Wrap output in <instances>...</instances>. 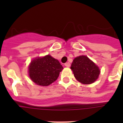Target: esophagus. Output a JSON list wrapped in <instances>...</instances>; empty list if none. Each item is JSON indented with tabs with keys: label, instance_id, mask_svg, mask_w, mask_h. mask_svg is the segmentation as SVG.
Masks as SVG:
<instances>
[{
	"label": "esophagus",
	"instance_id": "1",
	"mask_svg": "<svg viewBox=\"0 0 123 123\" xmlns=\"http://www.w3.org/2000/svg\"><path fill=\"white\" fill-rule=\"evenodd\" d=\"M64 65H65L66 67L68 68L70 66V65H71V64H70V63H69V62H66V63H65V64H64Z\"/></svg>",
	"mask_w": 123,
	"mask_h": 123
}]
</instances>
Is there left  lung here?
<instances>
[{
    "label": "left lung",
    "mask_w": 123,
    "mask_h": 123,
    "mask_svg": "<svg viewBox=\"0 0 123 123\" xmlns=\"http://www.w3.org/2000/svg\"><path fill=\"white\" fill-rule=\"evenodd\" d=\"M71 69L75 79L82 84H91L99 77L100 69L87 56L80 55L74 59Z\"/></svg>",
    "instance_id": "left-lung-1"
}]
</instances>
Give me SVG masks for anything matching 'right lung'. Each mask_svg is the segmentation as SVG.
Segmentation results:
<instances>
[{"instance_id": "add662e5", "label": "right lung", "mask_w": 123, "mask_h": 123, "mask_svg": "<svg viewBox=\"0 0 123 123\" xmlns=\"http://www.w3.org/2000/svg\"><path fill=\"white\" fill-rule=\"evenodd\" d=\"M63 69L59 61L50 55L36 57L31 62L29 75L32 80L41 86H48L57 79Z\"/></svg>"}]
</instances>
